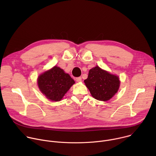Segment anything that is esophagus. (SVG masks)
I'll use <instances>...</instances> for the list:
<instances>
[{
	"label": "esophagus",
	"instance_id": "obj_1",
	"mask_svg": "<svg viewBox=\"0 0 156 156\" xmlns=\"http://www.w3.org/2000/svg\"><path fill=\"white\" fill-rule=\"evenodd\" d=\"M75 80L77 82H81L82 80V78H81V77H78V78H76Z\"/></svg>",
	"mask_w": 156,
	"mask_h": 156
}]
</instances>
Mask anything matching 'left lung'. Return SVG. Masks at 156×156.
<instances>
[{
	"instance_id": "1",
	"label": "left lung",
	"mask_w": 156,
	"mask_h": 156,
	"mask_svg": "<svg viewBox=\"0 0 156 156\" xmlns=\"http://www.w3.org/2000/svg\"><path fill=\"white\" fill-rule=\"evenodd\" d=\"M84 82L91 96L101 101L112 98L117 93L120 84L119 76L101 69L99 66L89 71L87 78Z\"/></svg>"
}]
</instances>
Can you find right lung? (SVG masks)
<instances>
[{
  "instance_id": "right-lung-1",
  "label": "right lung",
  "mask_w": 156,
  "mask_h": 156,
  "mask_svg": "<svg viewBox=\"0 0 156 156\" xmlns=\"http://www.w3.org/2000/svg\"><path fill=\"white\" fill-rule=\"evenodd\" d=\"M75 81L57 66L41 74L37 78L39 90L52 101H60Z\"/></svg>"
}]
</instances>
